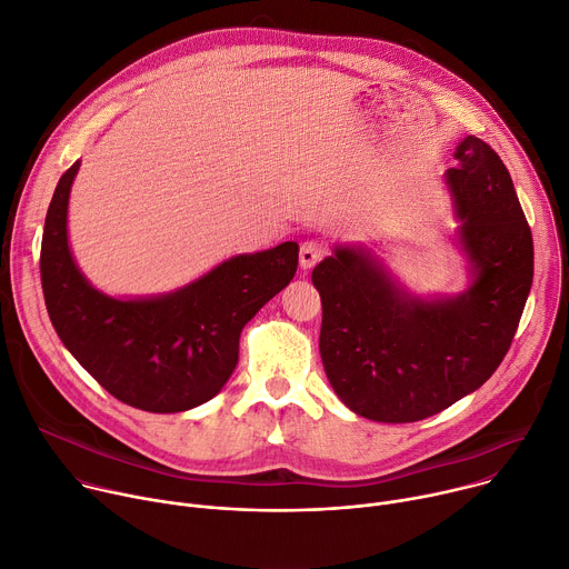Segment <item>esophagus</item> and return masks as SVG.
<instances>
[{
	"mask_svg": "<svg viewBox=\"0 0 569 569\" xmlns=\"http://www.w3.org/2000/svg\"><path fill=\"white\" fill-rule=\"evenodd\" d=\"M325 253H327V247L322 242H318V240L301 242V247H299V266H301V270L316 268L322 261Z\"/></svg>",
	"mask_w": 569,
	"mask_h": 569,
	"instance_id": "esophagus-1",
	"label": "esophagus"
}]
</instances>
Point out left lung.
<instances>
[{"label": "left lung", "instance_id": "8db88e82", "mask_svg": "<svg viewBox=\"0 0 569 569\" xmlns=\"http://www.w3.org/2000/svg\"><path fill=\"white\" fill-rule=\"evenodd\" d=\"M447 170L472 266L470 288L420 299L363 247H336L313 270L320 356L336 395L375 422H418L481 388L499 368L533 283V238L512 179L481 138H462Z\"/></svg>", "mask_w": 569, "mask_h": 569}]
</instances>
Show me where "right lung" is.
I'll use <instances>...</instances> for the list:
<instances>
[{
    "instance_id": "add662e5",
    "label": "right lung",
    "mask_w": 569,
    "mask_h": 569,
    "mask_svg": "<svg viewBox=\"0 0 569 569\" xmlns=\"http://www.w3.org/2000/svg\"><path fill=\"white\" fill-rule=\"evenodd\" d=\"M79 161L47 209L40 281L61 342L116 399L149 412H181L213 399L238 366L242 327L297 272L299 244L240 253L159 297L116 299L92 288L68 244V199Z\"/></svg>"
}]
</instances>
